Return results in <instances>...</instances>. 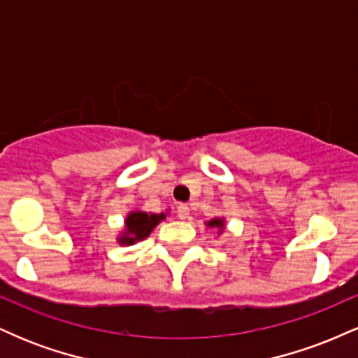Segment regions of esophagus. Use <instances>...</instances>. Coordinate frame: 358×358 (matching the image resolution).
Instances as JSON below:
<instances>
[{"label":"esophagus","instance_id":"esophagus-1","mask_svg":"<svg viewBox=\"0 0 358 358\" xmlns=\"http://www.w3.org/2000/svg\"><path fill=\"white\" fill-rule=\"evenodd\" d=\"M176 213H178V217L182 220H187L188 215H190V208H188V205L185 203H180L178 207H176Z\"/></svg>","mask_w":358,"mask_h":358}]
</instances>
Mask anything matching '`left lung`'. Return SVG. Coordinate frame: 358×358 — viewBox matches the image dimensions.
I'll list each match as a JSON object with an SVG mask.
<instances>
[{
  "mask_svg": "<svg viewBox=\"0 0 358 358\" xmlns=\"http://www.w3.org/2000/svg\"><path fill=\"white\" fill-rule=\"evenodd\" d=\"M208 227H217V229H219V234L222 232V229H224V220H222V219H213V220H210V222H208Z\"/></svg>",
  "mask_w": 358,
  "mask_h": 358,
  "instance_id": "8db88e82",
  "label": "left lung"
}]
</instances>
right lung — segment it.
Instances as JSON below:
<instances>
[{"label":"right lung","instance_id":"right-lung-1","mask_svg":"<svg viewBox=\"0 0 358 358\" xmlns=\"http://www.w3.org/2000/svg\"><path fill=\"white\" fill-rule=\"evenodd\" d=\"M165 219V213H146V212H131L126 219V234L121 236L119 244L131 245L136 241H143L150 236L151 231Z\"/></svg>","mask_w":358,"mask_h":358}]
</instances>
